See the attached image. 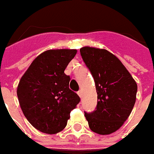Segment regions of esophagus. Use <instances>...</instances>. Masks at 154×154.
<instances>
[{
  "label": "esophagus",
  "instance_id": "1",
  "mask_svg": "<svg viewBox=\"0 0 154 154\" xmlns=\"http://www.w3.org/2000/svg\"><path fill=\"white\" fill-rule=\"evenodd\" d=\"M77 94H78V95H79V96L80 97V98H82L83 94H82V91H81V90H79V91H78V93H77Z\"/></svg>",
  "mask_w": 154,
  "mask_h": 154
}]
</instances>
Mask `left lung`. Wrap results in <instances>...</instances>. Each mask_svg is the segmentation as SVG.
<instances>
[{
    "instance_id": "left-lung-1",
    "label": "left lung",
    "mask_w": 154,
    "mask_h": 154,
    "mask_svg": "<svg viewBox=\"0 0 154 154\" xmlns=\"http://www.w3.org/2000/svg\"><path fill=\"white\" fill-rule=\"evenodd\" d=\"M80 54L94 77L98 94L96 110L85 113L89 128L98 134H113L131 114L137 83L119 58L107 50L85 46Z\"/></svg>"
}]
</instances>
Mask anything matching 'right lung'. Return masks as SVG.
Instances as JSON below:
<instances>
[{
	"mask_svg": "<svg viewBox=\"0 0 154 154\" xmlns=\"http://www.w3.org/2000/svg\"><path fill=\"white\" fill-rule=\"evenodd\" d=\"M77 50H48L39 54L20 79L17 97L23 114L39 131L55 134L67 125L79 95L69 88L65 69Z\"/></svg>",
	"mask_w": 154,
	"mask_h": 154,
	"instance_id": "1",
	"label": "right lung"
}]
</instances>
